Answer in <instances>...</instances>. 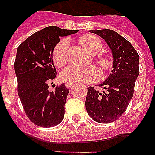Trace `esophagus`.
Returning a JSON list of instances; mask_svg holds the SVG:
<instances>
[{"instance_id": "1", "label": "esophagus", "mask_w": 155, "mask_h": 155, "mask_svg": "<svg viewBox=\"0 0 155 155\" xmlns=\"http://www.w3.org/2000/svg\"><path fill=\"white\" fill-rule=\"evenodd\" d=\"M73 84H74V83H73V82H66V83H65V87H67V88H70Z\"/></svg>"}]
</instances>
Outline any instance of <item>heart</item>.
I'll list each match as a JSON object with an SVG mask.
<instances>
[{
	"mask_svg": "<svg viewBox=\"0 0 155 155\" xmlns=\"http://www.w3.org/2000/svg\"><path fill=\"white\" fill-rule=\"evenodd\" d=\"M80 45L91 54L98 53L101 48L100 38L92 34H84L78 39ZM68 42L66 39H63L58 42L52 52V59L56 67H62L68 61ZM97 64L104 73H108L112 68V61L109 57L101 55L96 60ZM100 77V71L95 66L87 68H80L75 66H69L64 68L60 73V78L64 82H91L96 81Z\"/></svg>",
	"mask_w": 155,
	"mask_h": 155,
	"instance_id": "b5f03b06",
	"label": "heart"
}]
</instances>
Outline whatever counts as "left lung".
<instances>
[{
    "instance_id": "8db88e82",
    "label": "left lung",
    "mask_w": 155,
    "mask_h": 155,
    "mask_svg": "<svg viewBox=\"0 0 155 155\" xmlns=\"http://www.w3.org/2000/svg\"><path fill=\"white\" fill-rule=\"evenodd\" d=\"M104 39L112 51V73L99 87L102 93L93 87L87 88L86 109L93 120L101 123L114 122L126 111L139 75V54L131 43L110 29L91 30Z\"/></svg>"
}]
</instances>
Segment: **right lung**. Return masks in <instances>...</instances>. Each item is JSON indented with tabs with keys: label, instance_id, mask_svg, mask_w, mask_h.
Instances as JSON below:
<instances>
[{
	"label": "right lung",
	"instance_id": "add662e5",
	"mask_svg": "<svg viewBox=\"0 0 155 155\" xmlns=\"http://www.w3.org/2000/svg\"><path fill=\"white\" fill-rule=\"evenodd\" d=\"M77 32L46 27L27 38L17 49L15 71L18 96L29 120L37 126H56L64 118L69 90L64 84L57 86L54 91L49 90V83L57 74L52 52L61 37Z\"/></svg>",
	"mask_w": 155,
	"mask_h": 155
}]
</instances>
